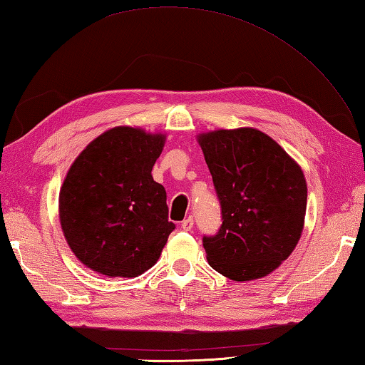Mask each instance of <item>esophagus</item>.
<instances>
[{
    "label": "esophagus",
    "instance_id": "obj_1",
    "mask_svg": "<svg viewBox=\"0 0 365 365\" xmlns=\"http://www.w3.org/2000/svg\"><path fill=\"white\" fill-rule=\"evenodd\" d=\"M192 226H195V220H192V217H188L182 221V230L185 231H191Z\"/></svg>",
    "mask_w": 365,
    "mask_h": 365
}]
</instances>
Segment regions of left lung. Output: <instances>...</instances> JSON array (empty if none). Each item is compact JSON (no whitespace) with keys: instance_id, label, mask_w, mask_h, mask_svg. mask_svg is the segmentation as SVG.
<instances>
[{"instance_id":"1","label":"left lung","mask_w":365,"mask_h":365,"mask_svg":"<svg viewBox=\"0 0 365 365\" xmlns=\"http://www.w3.org/2000/svg\"><path fill=\"white\" fill-rule=\"evenodd\" d=\"M223 225L204 237L207 261L234 282L272 274L302 235L307 182L299 164L256 128L197 134Z\"/></svg>"}]
</instances>
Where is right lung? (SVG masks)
<instances>
[{"mask_svg": "<svg viewBox=\"0 0 365 365\" xmlns=\"http://www.w3.org/2000/svg\"><path fill=\"white\" fill-rule=\"evenodd\" d=\"M166 134L115 126L85 147L60 190V225L71 252L106 277L133 278L153 267L175 225L152 169Z\"/></svg>", "mask_w": 365, "mask_h": 365, "instance_id": "right-lung-1", "label": "right lung"}]
</instances>
